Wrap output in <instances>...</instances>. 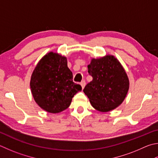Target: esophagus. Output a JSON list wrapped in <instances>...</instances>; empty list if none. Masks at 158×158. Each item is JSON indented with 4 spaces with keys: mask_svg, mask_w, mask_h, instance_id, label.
I'll list each match as a JSON object with an SVG mask.
<instances>
[{
    "mask_svg": "<svg viewBox=\"0 0 158 158\" xmlns=\"http://www.w3.org/2000/svg\"><path fill=\"white\" fill-rule=\"evenodd\" d=\"M80 84H81L82 88L84 89V88L85 87V80H83V81H81V82L80 83Z\"/></svg>",
    "mask_w": 158,
    "mask_h": 158,
    "instance_id": "34e87169",
    "label": "esophagus"
}]
</instances>
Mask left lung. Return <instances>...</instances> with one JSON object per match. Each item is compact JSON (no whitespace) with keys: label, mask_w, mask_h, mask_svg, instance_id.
Wrapping results in <instances>:
<instances>
[{"label":"left lung","mask_w":158,"mask_h":158,"mask_svg":"<svg viewBox=\"0 0 158 158\" xmlns=\"http://www.w3.org/2000/svg\"><path fill=\"white\" fill-rule=\"evenodd\" d=\"M93 77L84 93L94 108L108 112L118 107L124 101L129 88V80L122 64L113 55L93 59L88 65Z\"/></svg>","instance_id":"8db88e82"}]
</instances>
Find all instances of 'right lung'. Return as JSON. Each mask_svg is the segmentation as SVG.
<instances>
[{
  "mask_svg": "<svg viewBox=\"0 0 158 158\" xmlns=\"http://www.w3.org/2000/svg\"><path fill=\"white\" fill-rule=\"evenodd\" d=\"M67 58L50 52L43 57L31 74L30 88L40 107L50 113H58L70 106L74 94L81 86L73 81Z\"/></svg>",
  "mask_w": 158,
  "mask_h": 158,
  "instance_id": "right-lung-1",
  "label": "right lung"
}]
</instances>
